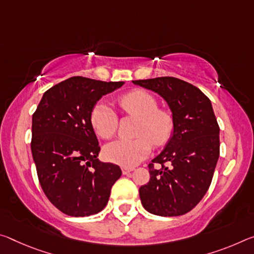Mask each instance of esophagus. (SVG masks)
Returning <instances> with one entry per match:
<instances>
[{"mask_svg": "<svg viewBox=\"0 0 254 254\" xmlns=\"http://www.w3.org/2000/svg\"><path fill=\"white\" fill-rule=\"evenodd\" d=\"M133 171H134L133 167H123V168H122V173H123L124 175L130 174V173L133 172Z\"/></svg>", "mask_w": 254, "mask_h": 254, "instance_id": "34e87169", "label": "esophagus"}]
</instances>
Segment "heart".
<instances>
[{
  "mask_svg": "<svg viewBox=\"0 0 254 254\" xmlns=\"http://www.w3.org/2000/svg\"><path fill=\"white\" fill-rule=\"evenodd\" d=\"M119 106L127 114L139 119L135 139H119L104 148L108 162L123 167H133L150 154L152 143L159 147L173 133V116L168 111L157 108L156 98L149 92L135 89L121 96ZM91 126L98 136L111 139L118 130V115L105 103L96 104L90 115Z\"/></svg>",
  "mask_w": 254,
  "mask_h": 254,
  "instance_id": "obj_1",
  "label": "heart"
}]
</instances>
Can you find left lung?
<instances>
[{"instance_id":"8db88e82","label":"left lung","mask_w":254,"mask_h":254,"mask_svg":"<svg viewBox=\"0 0 254 254\" xmlns=\"http://www.w3.org/2000/svg\"><path fill=\"white\" fill-rule=\"evenodd\" d=\"M132 82L158 94L174 122L164 150L149 164L150 180L139 189L142 206L157 216L187 214L207 193L219 158V127L210 99L199 88L173 76ZM154 163L161 167L155 169Z\"/></svg>"}]
</instances>
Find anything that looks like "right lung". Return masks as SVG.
<instances>
[{"mask_svg": "<svg viewBox=\"0 0 254 254\" xmlns=\"http://www.w3.org/2000/svg\"><path fill=\"white\" fill-rule=\"evenodd\" d=\"M124 81L105 82L72 76L50 88L33 115L31 152L48 200L65 215H95L106 207L122 171L97 158L98 139L92 108Z\"/></svg>", "mask_w": 254, "mask_h": 254, "instance_id": "add662e5", "label": "right lung"}]
</instances>
